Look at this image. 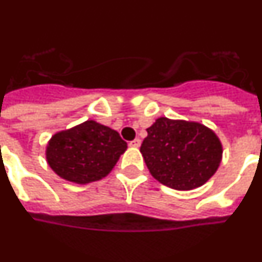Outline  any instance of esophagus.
Wrapping results in <instances>:
<instances>
[{"label": "esophagus", "instance_id": "34e87169", "mask_svg": "<svg viewBox=\"0 0 262 262\" xmlns=\"http://www.w3.org/2000/svg\"><path fill=\"white\" fill-rule=\"evenodd\" d=\"M129 145H130V146H133V148H140V145H141V140H140V138H136V140H133V141L129 142Z\"/></svg>", "mask_w": 262, "mask_h": 262}]
</instances>
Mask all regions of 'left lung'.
<instances>
[{
  "mask_svg": "<svg viewBox=\"0 0 262 262\" xmlns=\"http://www.w3.org/2000/svg\"><path fill=\"white\" fill-rule=\"evenodd\" d=\"M146 132L140 151L149 172L164 185L192 190L219 169L223 145L205 125L160 117Z\"/></svg>",
  "mask_w": 262,
  "mask_h": 262,
  "instance_id": "obj_1",
  "label": "left lung"
}]
</instances>
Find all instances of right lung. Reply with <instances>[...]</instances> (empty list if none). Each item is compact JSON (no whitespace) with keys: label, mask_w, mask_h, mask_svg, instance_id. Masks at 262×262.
<instances>
[{"label":"right lung","mask_w":262,"mask_h":262,"mask_svg":"<svg viewBox=\"0 0 262 262\" xmlns=\"http://www.w3.org/2000/svg\"><path fill=\"white\" fill-rule=\"evenodd\" d=\"M126 148L117 132L90 120L53 136L46 160L63 180L88 184L109 174Z\"/></svg>","instance_id":"add662e5"}]
</instances>
